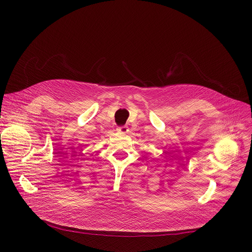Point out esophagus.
Here are the masks:
<instances>
[{"instance_id":"esophagus-1","label":"esophagus","mask_w":252,"mask_h":252,"mask_svg":"<svg viewBox=\"0 0 252 252\" xmlns=\"http://www.w3.org/2000/svg\"><path fill=\"white\" fill-rule=\"evenodd\" d=\"M117 130L119 131V133H122V134H126L127 131H128V127L126 126H123L117 127Z\"/></svg>"}]
</instances>
